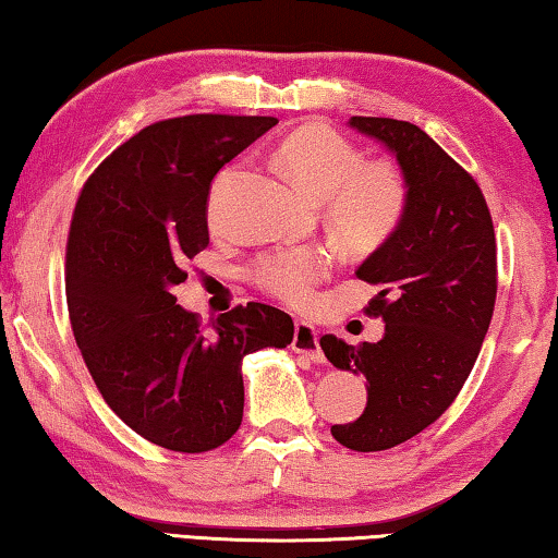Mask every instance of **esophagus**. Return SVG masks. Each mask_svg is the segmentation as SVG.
Returning <instances> with one entry per match:
<instances>
[{"label": "esophagus", "mask_w": 558, "mask_h": 558, "mask_svg": "<svg viewBox=\"0 0 558 558\" xmlns=\"http://www.w3.org/2000/svg\"><path fill=\"white\" fill-rule=\"evenodd\" d=\"M292 349H295L298 354H305L310 362L315 364H325V352L323 347H319V335L317 329L310 325V323H295V335H292Z\"/></svg>", "instance_id": "esophagus-1"}]
</instances>
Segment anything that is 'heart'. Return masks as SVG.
Wrapping results in <instances>:
<instances>
[{"label":"heart","mask_w":558,"mask_h":558,"mask_svg":"<svg viewBox=\"0 0 558 558\" xmlns=\"http://www.w3.org/2000/svg\"><path fill=\"white\" fill-rule=\"evenodd\" d=\"M276 157L292 182L317 199H327L329 221L339 239L354 248H374L403 219L409 189L399 169L389 162H364L362 153L332 128L305 122L282 137ZM231 177L233 169H223L216 179L209 196L211 219L221 211ZM327 268V253L288 248L263 258L256 266V280L270 295L302 307L313 300Z\"/></svg>","instance_id":"1"}]
</instances>
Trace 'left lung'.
Segmentation results:
<instances>
[{
  "mask_svg": "<svg viewBox=\"0 0 558 558\" xmlns=\"http://www.w3.org/2000/svg\"><path fill=\"white\" fill-rule=\"evenodd\" d=\"M347 125L396 159L409 189L403 219L356 268L379 290L366 313L384 319V337L359 347L319 339L337 369L366 381L364 413L332 436L374 452L418 436L465 384L493 319L497 245L475 179L421 128L391 118Z\"/></svg>",
  "mask_w": 558,
  "mask_h": 558,
  "instance_id": "1",
  "label": "left lung"
}]
</instances>
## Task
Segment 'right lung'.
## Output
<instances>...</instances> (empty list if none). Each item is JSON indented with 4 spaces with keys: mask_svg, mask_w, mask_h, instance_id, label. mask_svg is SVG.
Segmentation results:
<instances>
[{
    "mask_svg": "<svg viewBox=\"0 0 558 558\" xmlns=\"http://www.w3.org/2000/svg\"><path fill=\"white\" fill-rule=\"evenodd\" d=\"M276 118L186 116L137 132L81 192L65 253V298L102 399L159 448H219L243 418V356L288 347L292 317L248 302L214 319L177 305L184 263L209 245L214 177Z\"/></svg>",
    "mask_w": 558,
    "mask_h": 558,
    "instance_id": "add662e5",
    "label": "right lung"
}]
</instances>
